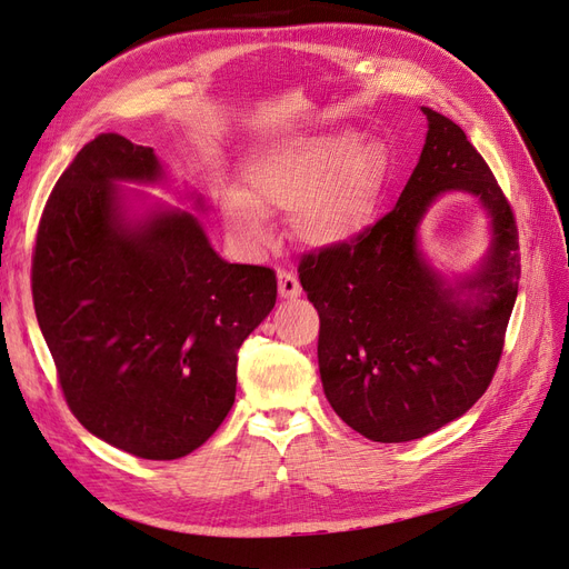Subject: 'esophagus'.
<instances>
[{
	"mask_svg": "<svg viewBox=\"0 0 569 569\" xmlns=\"http://www.w3.org/2000/svg\"><path fill=\"white\" fill-rule=\"evenodd\" d=\"M278 291L282 299H297L301 297V282L295 272L278 270Z\"/></svg>",
	"mask_w": 569,
	"mask_h": 569,
	"instance_id": "obj_1",
	"label": "esophagus"
}]
</instances>
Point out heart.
<instances>
[{
	"instance_id": "heart-1",
	"label": "heart",
	"mask_w": 569,
	"mask_h": 569,
	"mask_svg": "<svg viewBox=\"0 0 569 569\" xmlns=\"http://www.w3.org/2000/svg\"><path fill=\"white\" fill-rule=\"evenodd\" d=\"M242 184L220 199L232 242L258 256L274 239L270 216L289 213V226L308 249H341L372 226L382 168L363 134L320 132L278 137L242 163Z\"/></svg>"
}]
</instances>
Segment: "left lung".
Here are the masks:
<instances>
[{
  "instance_id": "obj_1",
  "label": "left lung",
  "mask_w": 569,
  "mask_h": 569,
  "mask_svg": "<svg viewBox=\"0 0 569 569\" xmlns=\"http://www.w3.org/2000/svg\"><path fill=\"white\" fill-rule=\"evenodd\" d=\"M425 147L393 209L356 242L308 253L299 266L318 308V366L327 401L358 435L382 443L422 439L487 391L518 299V228L489 166L451 118L422 107ZM446 193L486 211L490 244L446 279L419 228Z\"/></svg>"
}]
</instances>
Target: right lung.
<instances>
[{
  "label": "right lung",
  "mask_w": 569,
  "mask_h": 569,
  "mask_svg": "<svg viewBox=\"0 0 569 569\" xmlns=\"http://www.w3.org/2000/svg\"><path fill=\"white\" fill-rule=\"evenodd\" d=\"M168 180L151 147L94 137L51 192L32 258V301L73 416L147 460L192 453L226 420L237 351L278 299L274 272L220 258L199 216L126 189ZM180 197L206 213L197 192Z\"/></svg>",
  "instance_id": "right-lung-1"
}]
</instances>
